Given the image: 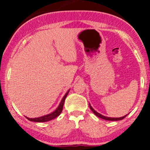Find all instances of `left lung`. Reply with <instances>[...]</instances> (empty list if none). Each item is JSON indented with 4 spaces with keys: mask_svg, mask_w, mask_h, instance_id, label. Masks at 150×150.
<instances>
[{
    "mask_svg": "<svg viewBox=\"0 0 150 150\" xmlns=\"http://www.w3.org/2000/svg\"><path fill=\"white\" fill-rule=\"evenodd\" d=\"M89 107H90V109H91V110L92 111V112H93L94 113H95V114L97 116H98V117L100 118V119H103V120H109V121H118V120H123V119H124V118L127 116V115H125V116H122V117H120V118H111V117H107V116H103V115L100 114V113H99V112H97V111H95V110H94L93 108L91 107V106L90 105V104H89Z\"/></svg>",
    "mask_w": 150,
    "mask_h": 150,
    "instance_id": "left-lung-1",
    "label": "left lung"
}]
</instances>
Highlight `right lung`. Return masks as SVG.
Returning <instances> with one entry per match:
<instances>
[{"label": "right lung", "mask_w": 150, "mask_h": 150, "mask_svg": "<svg viewBox=\"0 0 150 150\" xmlns=\"http://www.w3.org/2000/svg\"><path fill=\"white\" fill-rule=\"evenodd\" d=\"M69 91H67V93L64 95V96L63 97V98L62 99V101H61L60 104L59 105L58 108L55 110V111H53L52 112L50 113L48 115H46V116H40V117H38V118H28V117H26L29 121H31V122H48L50 121V120H53L55 118H56L57 116H59V115L61 114V112H62V110H63V106H64V100H65L66 97L67 95H68L69 93Z\"/></svg>", "instance_id": "obj_1"}]
</instances>
